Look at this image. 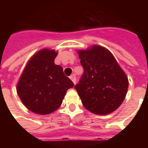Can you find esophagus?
<instances>
[{
    "mask_svg": "<svg viewBox=\"0 0 148 148\" xmlns=\"http://www.w3.org/2000/svg\"><path fill=\"white\" fill-rule=\"evenodd\" d=\"M70 78H71V81L74 82V84L76 83V77H75V75H74V74H72L71 77H70Z\"/></svg>",
    "mask_w": 148,
    "mask_h": 148,
    "instance_id": "esophagus-1",
    "label": "esophagus"
}]
</instances>
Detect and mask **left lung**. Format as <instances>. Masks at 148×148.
Listing matches in <instances>:
<instances>
[{"label":"left lung","mask_w":148,"mask_h":148,"mask_svg":"<svg viewBox=\"0 0 148 148\" xmlns=\"http://www.w3.org/2000/svg\"><path fill=\"white\" fill-rule=\"evenodd\" d=\"M83 74L74 86L84 107L97 115L111 113L127 94L128 80L111 52L94 45L78 51Z\"/></svg>","instance_id":"8db88e82"}]
</instances>
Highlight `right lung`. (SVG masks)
Wrapping results in <instances>:
<instances>
[{
  "mask_svg": "<svg viewBox=\"0 0 148 148\" xmlns=\"http://www.w3.org/2000/svg\"><path fill=\"white\" fill-rule=\"evenodd\" d=\"M57 52L43 49L27 62L17 84L18 96L24 105L35 113L47 115L61 106L73 82L55 64Z\"/></svg>",
  "mask_w": 148,
  "mask_h": 148,
  "instance_id": "1",
  "label": "right lung"
}]
</instances>
